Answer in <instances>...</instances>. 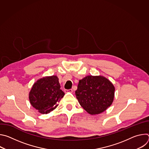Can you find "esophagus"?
I'll return each instance as SVG.
<instances>
[{
    "instance_id": "1",
    "label": "esophagus",
    "mask_w": 149,
    "mask_h": 149,
    "mask_svg": "<svg viewBox=\"0 0 149 149\" xmlns=\"http://www.w3.org/2000/svg\"><path fill=\"white\" fill-rule=\"evenodd\" d=\"M66 92H69V93H72V92H73V90H72V89H70V90H66Z\"/></svg>"
}]
</instances>
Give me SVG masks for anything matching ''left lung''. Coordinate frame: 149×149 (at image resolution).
<instances>
[{"label":"left lung","instance_id":"1","mask_svg":"<svg viewBox=\"0 0 149 149\" xmlns=\"http://www.w3.org/2000/svg\"><path fill=\"white\" fill-rule=\"evenodd\" d=\"M113 84L102 76H87L79 81L75 95L81 107L91 115L107 110L114 97Z\"/></svg>","mask_w":149,"mask_h":149}]
</instances>
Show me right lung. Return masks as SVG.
I'll return each mask as SVG.
<instances>
[{"mask_svg":"<svg viewBox=\"0 0 149 149\" xmlns=\"http://www.w3.org/2000/svg\"><path fill=\"white\" fill-rule=\"evenodd\" d=\"M58 78L55 75L38 80L29 93V101L33 107L42 114L53 111L64 95L61 89Z\"/></svg>","mask_w":149,"mask_h":149,"instance_id":"obj_1","label":"right lung"}]
</instances>
